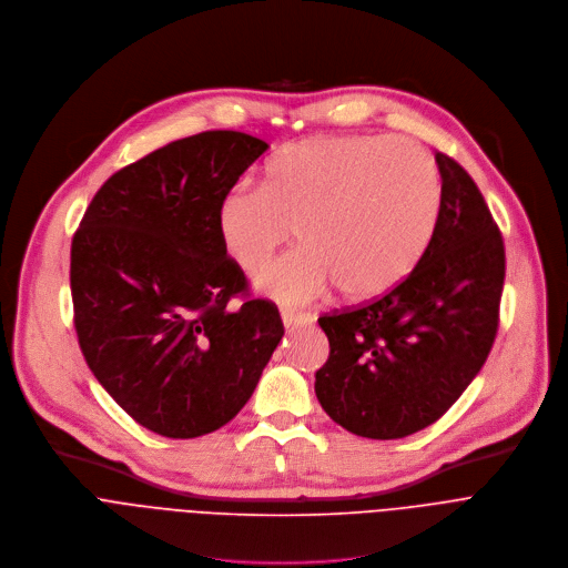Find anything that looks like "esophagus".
<instances>
[{
  "label": "esophagus",
  "mask_w": 568,
  "mask_h": 568,
  "mask_svg": "<svg viewBox=\"0 0 568 568\" xmlns=\"http://www.w3.org/2000/svg\"><path fill=\"white\" fill-rule=\"evenodd\" d=\"M313 315L311 313H288L284 311L282 313V322L286 328H297V326H306V324H313Z\"/></svg>",
  "instance_id": "obj_1"
}]
</instances>
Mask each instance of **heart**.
<instances>
[{
    "mask_svg": "<svg viewBox=\"0 0 568 568\" xmlns=\"http://www.w3.org/2000/svg\"><path fill=\"white\" fill-rule=\"evenodd\" d=\"M440 176L409 139L352 136L280 152L264 185H237L216 214L221 242L246 271L262 268L297 231L302 248L266 266L262 295L304 306L333 284L374 300L418 266L436 233Z\"/></svg>",
    "mask_w": 568,
    "mask_h": 568,
    "instance_id": "b5f03b06",
    "label": "heart"
}]
</instances>
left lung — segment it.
I'll return each mask as SVG.
<instances>
[{
	"instance_id": "left-lung-1",
	"label": "left lung",
	"mask_w": 568,
	"mask_h": 568,
	"mask_svg": "<svg viewBox=\"0 0 568 568\" xmlns=\"http://www.w3.org/2000/svg\"><path fill=\"white\" fill-rule=\"evenodd\" d=\"M440 214L418 266L383 297L324 313L328 358L315 372L324 412L367 438L438 420L484 367L499 328L506 251L473 176L443 152Z\"/></svg>"
}]
</instances>
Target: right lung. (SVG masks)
I'll use <instances>...</instances> for the list:
<instances>
[{
    "mask_svg": "<svg viewBox=\"0 0 568 568\" xmlns=\"http://www.w3.org/2000/svg\"><path fill=\"white\" fill-rule=\"evenodd\" d=\"M268 150L212 130L111 174L71 242L73 326L82 356L136 423L194 438L233 420L284 335L251 300L219 235V205ZM243 295L231 312L227 302Z\"/></svg>",
    "mask_w": 568,
    "mask_h": 568,
    "instance_id": "1",
    "label": "right lung"
}]
</instances>
